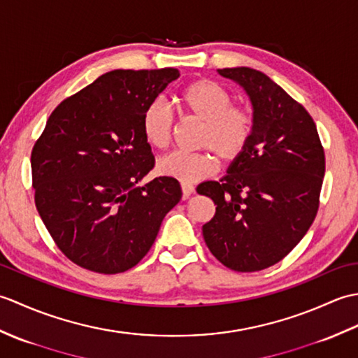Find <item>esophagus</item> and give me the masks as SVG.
Returning a JSON list of instances; mask_svg holds the SVG:
<instances>
[{
    "label": "esophagus",
    "instance_id": "34e87169",
    "mask_svg": "<svg viewBox=\"0 0 358 358\" xmlns=\"http://www.w3.org/2000/svg\"><path fill=\"white\" fill-rule=\"evenodd\" d=\"M181 191H183V199L186 200V199H189V196H191V195L194 194L195 187H194L192 185H186V183H183V185H181Z\"/></svg>",
    "mask_w": 358,
    "mask_h": 358
}]
</instances>
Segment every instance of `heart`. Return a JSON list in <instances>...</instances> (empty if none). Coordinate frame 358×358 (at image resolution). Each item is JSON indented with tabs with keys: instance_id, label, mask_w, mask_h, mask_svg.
<instances>
[{
	"instance_id": "heart-1",
	"label": "heart",
	"mask_w": 358,
	"mask_h": 358,
	"mask_svg": "<svg viewBox=\"0 0 358 358\" xmlns=\"http://www.w3.org/2000/svg\"><path fill=\"white\" fill-rule=\"evenodd\" d=\"M185 110L203 121L199 135V148H208L222 159L232 163L237 159L250 141L254 132V113L243 106H234L232 95L212 80H196L187 85L180 95ZM144 140L149 146L164 149L171 141L173 115L162 98L152 100L141 117ZM215 158L209 152L175 150L158 159L157 169L164 177L181 183L209 177L215 171Z\"/></svg>"
}]
</instances>
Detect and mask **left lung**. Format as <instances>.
<instances>
[{"instance_id":"obj_1","label":"left lung","mask_w":358,"mask_h":358,"mask_svg":"<svg viewBox=\"0 0 358 358\" xmlns=\"http://www.w3.org/2000/svg\"><path fill=\"white\" fill-rule=\"evenodd\" d=\"M218 73L246 90L255 124L227 175L196 187L217 204L214 218L203 226V237L226 268L255 272L283 260L313 224L320 204L324 150L309 112L268 75L250 67H227Z\"/></svg>"}]
</instances>
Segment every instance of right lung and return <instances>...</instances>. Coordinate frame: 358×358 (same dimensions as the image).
I'll return each instance as SVG.
<instances>
[{
	"label": "right lung",
	"instance_id": "obj_1",
	"mask_svg": "<svg viewBox=\"0 0 358 358\" xmlns=\"http://www.w3.org/2000/svg\"><path fill=\"white\" fill-rule=\"evenodd\" d=\"M178 69L112 71L59 103L30 155L35 204L58 249L98 273L134 268L154 245L181 187L157 177L144 140L146 106Z\"/></svg>",
	"mask_w": 358,
	"mask_h": 358
}]
</instances>
